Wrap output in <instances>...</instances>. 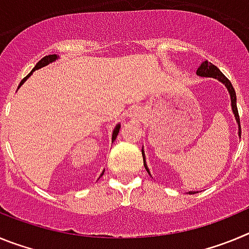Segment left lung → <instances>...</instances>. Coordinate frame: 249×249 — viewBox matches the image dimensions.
Wrapping results in <instances>:
<instances>
[{
	"label": "left lung",
	"mask_w": 249,
	"mask_h": 249,
	"mask_svg": "<svg viewBox=\"0 0 249 249\" xmlns=\"http://www.w3.org/2000/svg\"><path fill=\"white\" fill-rule=\"evenodd\" d=\"M197 74L202 77H213V78H217V80L221 81L222 83L226 85L227 87L228 92L231 94V102H232V109H233V113H234V117H236L237 122H238V127H239V131H238V135L241 137V123H239V114H238V109H237V97H236V91L233 89L232 83L231 81L228 80L227 77L224 76L221 71H219V68L217 66H214L213 63L208 62V61H204V62L201 63L198 68H197ZM142 157H143V164L146 167L147 172H149L148 168L146 166V160H144V153H143V149H142ZM195 192H190V195H193Z\"/></svg>",
	"instance_id": "left-lung-1"
}]
</instances>
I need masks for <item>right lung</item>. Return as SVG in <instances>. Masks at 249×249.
Segmentation results:
<instances>
[{
    "instance_id": "obj_1",
    "label": "right lung",
    "mask_w": 249,
    "mask_h": 249,
    "mask_svg": "<svg viewBox=\"0 0 249 249\" xmlns=\"http://www.w3.org/2000/svg\"><path fill=\"white\" fill-rule=\"evenodd\" d=\"M57 58V56L56 54H48V56H45L43 57L42 59H41V61H38V62H37V65L35 66V68L34 70H32V72L34 71H36V70H38V68H41V67H43V66H46V65H48V63H51V62H53L54 59ZM32 72H31V73H32ZM31 73H28L27 76L25 77V78H23V80L21 81V83H19V86H22V83L25 82L26 80H27L28 77L31 76ZM18 86V87H19ZM120 127L121 126H116V128H114V131H113V135H112V141H114L116 140V137H117V135H118V131H120Z\"/></svg>"
}]
</instances>
